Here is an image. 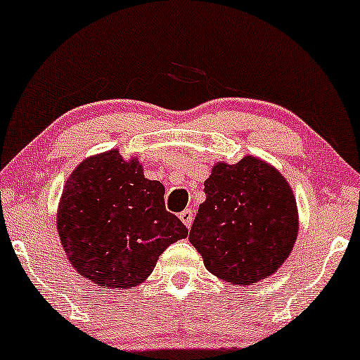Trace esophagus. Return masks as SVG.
Segmentation results:
<instances>
[{"label":"esophagus","instance_id":"obj_1","mask_svg":"<svg viewBox=\"0 0 360 360\" xmlns=\"http://www.w3.org/2000/svg\"><path fill=\"white\" fill-rule=\"evenodd\" d=\"M179 219L184 223L186 228H191V224H193V211L191 210H184L183 213L179 214Z\"/></svg>","mask_w":360,"mask_h":360}]
</instances>
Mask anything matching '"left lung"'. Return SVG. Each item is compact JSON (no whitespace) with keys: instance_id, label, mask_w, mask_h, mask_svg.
Instances as JSON below:
<instances>
[{"instance_id":"8db88e82","label":"left lung","mask_w":360,"mask_h":360,"mask_svg":"<svg viewBox=\"0 0 360 360\" xmlns=\"http://www.w3.org/2000/svg\"><path fill=\"white\" fill-rule=\"evenodd\" d=\"M189 241L205 266L224 281L253 285L268 278L292 253L298 211L292 188L262 159L214 164L205 181Z\"/></svg>"}]
</instances>
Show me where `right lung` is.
Instances as JSON below:
<instances>
[{"mask_svg":"<svg viewBox=\"0 0 360 360\" xmlns=\"http://www.w3.org/2000/svg\"><path fill=\"white\" fill-rule=\"evenodd\" d=\"M72 266L102 288L127 290L153 274L159 255L188 236L166 211L164 186L119 150L85 159L63 188L56 214Z\"/></svg>","mask_w":360,"mask_h":360,"instance_id":"right-lung-1","label":"right lung"}]
</instances>
